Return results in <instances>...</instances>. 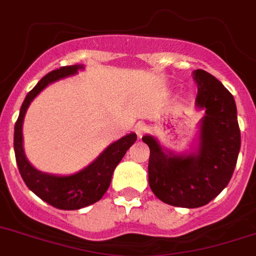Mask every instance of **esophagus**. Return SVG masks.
Wrapping results in <instances>:
<instances>
[{"instance_id": "obj_1", "label": "esophagus", "mask_w": 256, "mask_h": 256, "mask_svg": "<svg viewBox=\"0 0 256 256\" xmlns=\"http://www.w3.org/2000/svg\"><path fill=\"white\" fill-rule=\"evenodd\" d=\"M146 130H147V128H146V126H144V124H143V123L136 124L134 132H136V134H137L138 138H142V136L144 134Z\"/></svg>"}]
</instances>
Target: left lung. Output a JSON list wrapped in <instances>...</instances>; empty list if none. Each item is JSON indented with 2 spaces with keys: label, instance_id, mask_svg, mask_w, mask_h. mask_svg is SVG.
Listing matches in <instances>:
<instances>
[{
  "label": "left lung",
  "instance_id": "1",
  "mask_svg": "<svg viewBox=\"0 0 256 256\" xmlns=\"http://www.w3.org/2000/svg\"><path fill=\"white\" fill-rule=\"evenodd\" d=\"M196 106L205 110L191 150L174 153L154 136L142 140L150 147L148 182L153 194L168 205L194 208L208 205L230 182L242 137L234 96L214 75L194 72Z\"/></svg>",
  "mask_w": 256,
  "mask_h": 256
}]
</instances>
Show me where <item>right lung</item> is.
I'll return each mask as SVG.
<instances>
[{
    "mask_svg": "<svg viewBox=\"0 0 256 256\" xmlns=\"http://www.w3.org/2000/svg\"><path fill=\"white\" fill-rule=\"evenodd\" d=\"M82 69L84 65L76 64L62 66L45 75L26 96L21 106L20 116L14 124V156L24 182L42 201L60 210H79L99 201L109 188L116 167L137 140V136L133 132L119 138L116 142L110 143L90 164L72 174L62 176L46 174L38 171L28 162L24 150L22 136L24 119L28 106L48 85L60 79L72 76Z\"/></svg>",
    "mask_w": 256,
    "mask_h": 256,
    "instance_id": "obj_1",
    "label": "right lung"
}]
</instances>
